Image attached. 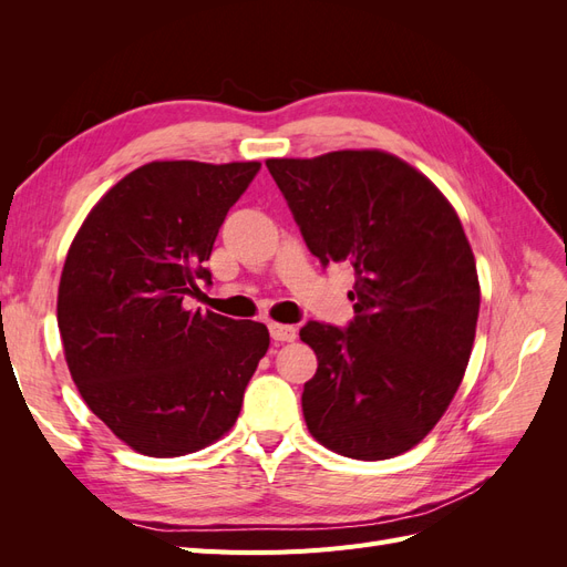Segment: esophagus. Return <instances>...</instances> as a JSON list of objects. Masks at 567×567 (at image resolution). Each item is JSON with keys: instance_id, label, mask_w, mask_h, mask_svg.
Instances as JSON below:
<instances>
[{"instance_id": "obj_1", "label": "esophagus", "mask_w": 567, "mask_h": 567, "mask_svg": "<svg viewBox=\"0 0 567 567\" xmlns=\"http://www.w3.org/2000/svg\"><path fill=\"white\" fill-rule=\"evenodd\" d=\"M269 333L277 342H293L298 338V329L296 326H288V323H269Z\"/></svg>"}]
</instances>
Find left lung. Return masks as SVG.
<instances>
[{
    "mask_svg": "<svg viewBox=\"0 0 567 567\" xmlns=\"http://www.w3.org/2000/svg\"><path fill=\"white\" fill-rule=\"evenodd\" d=\"M267 167L310 252L354 269L348 329H300L319 362L302 390L305 423L342 456H398L433 431L471 359L480 284L461 219L431 179L385 151Z\"/></svg>",
    "mask_w": 567,
    "mask_h": 567,
    "instance_id": "left-lung-1",
    "label": "left lung"
}]
</instances>
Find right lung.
Returning <instances> with one entry per match:
<instances>
[{
    "label": "right lung",
    "instance_id": "add662e5",
    "mask_svg": "<svg viewBox=\"0 0 567 567\" xmlns=\"http://www.w3.org/2000/svg\"><path fill=\"white\" fill-rule=\"evenodd\" d=\"M260 163L156 161L101 198L68 250L59 331L82 400L134 452L169 458L236 423L269 348L260 321L184 310Z\"/></svg>",
    "mask_w": 567,
    "mask_h": 567
}]
</instances>
